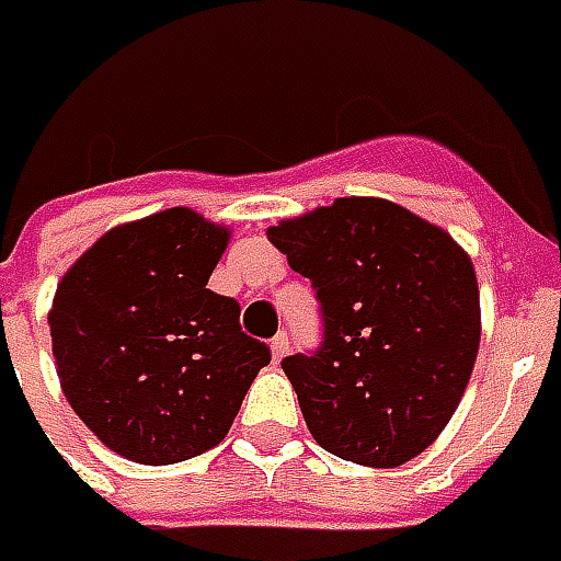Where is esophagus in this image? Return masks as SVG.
<instances>
[{
  "instance_id": "obj_1",
  "label": "esophagus",
  "mask_w": 561,
  "mask_h": 561,
  "mask_svg": "<svg viewBox=\"0 0 561 561\" xmlns=\"http://www.w3.org/2000/svg\"><path fill=\"white\" fill-rule=\"evenodd\" d=\"M289 353V335L287 332H280V335L272 337V359L274 363H280L284 356Z\"/></svg>"
}]
</instances>
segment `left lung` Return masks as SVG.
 <instances>
[{
    "label": "left lung",
    "instance_id": "left-lung-1",
    "mask_svg": "<svg viewBox=\"0 0 561 561\" xmlns=\"http://www.w3.org/2000/svg\"><path fill=\"white\" fill-rule=\"evenodd\" d=\"M311 280L323 341L284 359L313 440L396 468L438 438L480 347L474 265L444 229L387 198H337L268 229Z\"/></svg>",
    "mask_w": 561,
    "mask_h": 561
}]
</instances>
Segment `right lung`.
Instances as JSON below:
<instances>
[{"label": "right lung", "instance_id": "obj_1", "mask_svg": "<svg viewBox=\"0 0 561 561\" xmlns=\"http://www.w3.org/2000/svg\"><path fill=\"white\" fill-rule=\"evenodd\" d=\"M229 241L196 210L111 229L59 280L50 337L62 392L96 438L141 465L217 447L272 351L208 289Z\"/></svg>", "mask_w": 561, "mask_h": 561}]
</instances>
